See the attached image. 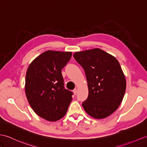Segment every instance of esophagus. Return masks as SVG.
I'll return each mask as SVG.
<instances>
[{"label": "esophagus", "mask_w": 147, "mask_h": 147, "mask_svg": "<svg viewBox=\"0 0 147 147\" xmlns=\"http://www.w3.org/2000/svg\"><path fill=\"white\" fill-rule=\"evenodd\" d=\"M73 92H74V94L75 95H76L77 93V88H75L74 90H73Z\"/></svg>", "instance_id": "1"}]
</instances>
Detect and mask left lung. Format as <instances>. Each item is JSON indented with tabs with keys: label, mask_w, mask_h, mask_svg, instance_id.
I'll return each instance as SVG.
<instances>
[{
	"label": "left lung",
	"mask_w": 147,
	"mask_h": 147,
	"mask_svg": "<svg viewBox=\"0 0 147 147\" xmlns=\"http://www.w3.org/2000/svg\"><path fill=\"white\" fill-rule=\"evenodd\" d=\"M83 67L87 80L88 98L82 107L96 119L110 116L119 108L126 90V79L115 57L98 48L73 55Z\"/></svg>",
	"instance_id": "obj_1"
}]
</instances>
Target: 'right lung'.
Instances as JSON below:
<instances>
[{"label": "right lung", "mask_w": 147, "mask_h": 147, "mask_svg": "<svg viewBox=\"0 0 147 147\" xmlns=\"http://www.w3.org/2000/svg\"><path fill=\"white\" fill-rule=\"evenodd\" d=\"M72 53L47 51L36 57L27 70L25 92L36 114L50 121L65 115L73 93L64 88L62 69Z\"/></svg>", "instance_id": "right-lung-1"}]
</instances>
